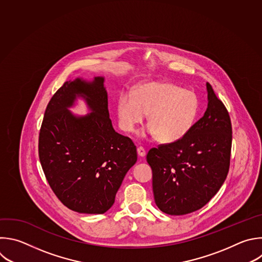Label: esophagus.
Returning a JSON list of instances; mask_svg holds the SVG:
<instances>
[{"mask_svg": "<svg viewBox=\"0 0 262 262\" xmlns=\"http://www.w3.org/2000/svg\"><path fill=\"white\" fill-rule=\"evenodd\" d=\"M137 151H138V154H139V156H141V157H143V156H145L146 155V150L143 148V147H138V149H137Z\"/></svg>", "mask_w": 262, "mask_h": 262, "instance_id": "esophagus-1", "label": "esophagus"}]
</instances>
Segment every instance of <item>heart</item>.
<instances>
[{
	"mask_svg": "<svg viewBox=\"0 0 262 262\" xmlns=\"http://www.w3.org/2000/svg\"><path fill=\"white\" fill-rule=\"evenodd\" d=\"M200 113L195 93L172 83L150 81L136 87L134 96L122 93L117 101L120 127L135 130L148 115L147 134L162 143L177 142L192 128Z\"/></svg>",
	"mask_w": 262,
	"mask_h": 262,
	"instance_id": "heart-1",
	"label": "heart"
}]
</instances>
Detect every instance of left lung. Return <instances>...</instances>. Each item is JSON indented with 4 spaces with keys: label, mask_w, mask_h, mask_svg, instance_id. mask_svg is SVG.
I'll return each instance as SVG.
<instances>
[{
    "label": "left lung",
    "mask_w": 262,
    "mask_h": 262,
    "mask_svg": "<svg viewBox=\"0 0 262 262\" xmlns=\"http://www.w3.org/2000/svg\"><path fill=\"white\" fill-rule=\"evenodd\" d=\"M208 109L181 140L151 148L155 204L168 215L200 210L218 192L230 165L232 128L228 111L210 83Z\"/></svg>",
    "instance_id": "1"
}]
</instances>
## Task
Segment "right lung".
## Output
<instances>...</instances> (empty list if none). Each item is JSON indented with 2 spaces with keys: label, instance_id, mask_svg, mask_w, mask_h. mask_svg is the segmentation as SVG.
Returning a JSON list of instances; mask_svg holds the SVG:
<instances>
[{
  "label": "right lung",
  "instance_id": "obj_1",
  "mask_svg": "<svg viewBox=\"0 0 262 262\" xmlns=\"http://www.w3.org/2000/svg\"><path fill=\"white\" fill-rule=\"evenodd\" d=\"M76 95L83 96L93 112L77 119L67 110ZM39 158L56 198L70 210L103 214L127 170L137 161V148L128 137L116 133L108 110L104 78L91 83L67 81L45 110L39 134Z\"/></svg>",
  "mask_w": 262,
  "mask_h": 262
}]
</instances>
